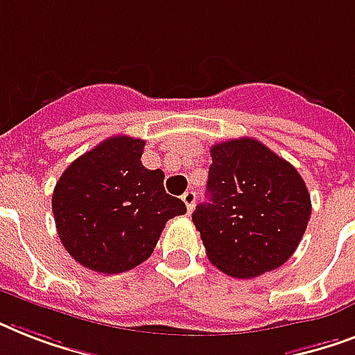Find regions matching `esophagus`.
Listing matches in <instances>:
<instances>
[{"label": "esophagus", "mask_w": 355, "mask_h": 355, "mask_svg": "<svg viewBox=\"0 0 355 355\" xmlns=\"http://www.w3.org/2000/svg\"><path fill=\"white\" fill-rule=\"evenodd\" d=\"M182 200H184V205H186V208H188V214H189V211L193 210L195 191H186V193L182 195Z\"/></svg>", "instance_id": "esophagus-1"}]
</instances>
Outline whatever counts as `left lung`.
Segmentation results:
<instances>
[{
	"mask_svg": "<svg viewBox=\"0 0 355 355\" xmlns=\"http://www.w3.org/2000/svg\"><path fill=\"white\" fill-rule=\"evenodd\" d=\"M210 155V202L191 216L206 256L234 278L278 269L297 250L311 216L304 178L258 139H228Z\"/></svg>",
	"mask_w": 355,
	"mask_h": 355,
	"instance_id": "left-lung-1",
	"label": "left lung"
}]
</instances>
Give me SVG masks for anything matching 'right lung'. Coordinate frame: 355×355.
I'll list each match as a JSON object with an SVG mask.
<instances>
[{
	"mask_svg": "<svg viewBox=\"0 0 355 355\" xmlns=\"http://www.w3.org/2000/svg\"><path fill=\"white\" fill-rule=\"evenodd\" d=\"M145 141L112 136L71 162L53 191L57 232L83 267L118 275L144 263L166 223L186 205L166 193L164 171L141 164Z\"/></svg>",
	"mask_w": 355,
	"mask_h": 355,
	"instance_id": "add662e5",
	"label": "right lung"
}]
</instances>
